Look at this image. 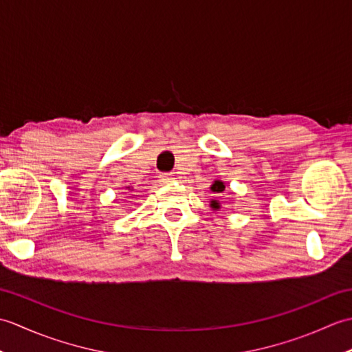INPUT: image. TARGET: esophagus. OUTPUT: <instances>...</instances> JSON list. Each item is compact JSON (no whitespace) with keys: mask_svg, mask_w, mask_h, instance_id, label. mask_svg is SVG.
<instances>
[{"mask_svg":"<svg viewBox=\"0 0 352 352\" xmlns=\"http://www.w3.org/2000/svg\"><path fill=\"white\" fill-rule=\"evenodd\" d=\"M159 178H160L162 184H169V183L174 182V177H172L170 174H160Z\"/></svg>","mask_w":352,"mask_h":352,"instance_id":"esophagus-1","label":"esophagus"}]
</instances>
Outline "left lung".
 Returning a JSON list of instances; mask_svg holds the SVG:
<instances>
[{
  "instance_id": "1",
  "label": "left lung",
  "mask_w": 352,
  "mask_h": 352,
  "mask_svg": "<svg viewBox=\"0 0 352 352\" xmlns=\"http://www.w3.org/2000/svg\"><path fill=\"white\" fill-rule=\"evenodd\" d=\"M210 190L213 193H216V195H219V193H223V190H226V183H223L222 180H214L213 184L210 186ZM210 208L212 212H219L221 210V203L216 198L210 199Z\"/></svg>"
}]
</instances>
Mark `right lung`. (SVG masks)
<instances>
[{"mask_svg":"<svg viewBox=\"0 0 352 352\" xmlns=\"http://www.w3.org/2000/svg\"><path fill=\"white\" fill-rule=\"evenodd\" d=\"M126 190H130V192H133V188H130V186H126Z\"/></svg>","mask_w":352,"mask_h":352,"instance_id":"right-lung-1","label":"right lung"}]
</instances>
